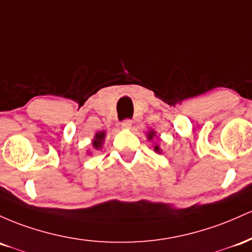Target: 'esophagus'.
Wrapping results in <instances>:
<instances>
[{"label": "esophagus", "mask_w": 252, "mask_h": 252, "mask_svg": "<svg viewBox=\"0 0 252 252\" xmlns=\"http://www.w3.org/2000/svg\"><path fill=\"white\" fill-rule=\"evenodd\" d=\"M121 127H123L124 129H129L132 127V121L129 120V119H126V120H124L123 123H121Z\"/></svg>", "instance_id": "1"}]
</instances>
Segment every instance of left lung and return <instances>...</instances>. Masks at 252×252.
<instances>
[{"mask_svg":"<svg viewBox=\"0 0 252 252\" xmlns=\"http://www.w3.org/2000/svg\"><path fill=\"white\" fill-rule=\"evenodd\" d=\"M155 135H156V131H154V129H151V131L148 132V134H146V137H148L149 140H152L155 138ZM155 151L157 152V154H162V150H160V148L158 145H155L154 148Z\"/></svg>","mask_w":252,"mask_h":252,"instance_id":"8db88e82","label":"left lung"}]
</instances>
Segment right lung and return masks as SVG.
I'll return each mask as SVG.
<instances>
[{
	"label": "right lung",
	"mask_w": 252,
	"mask_h": 252,
	"mask_svg": "<svg viewBox=\"0 0 252 252\" xmlns=\"http://www.w3.org/2000/svg\"><path fill=\"white\" fill-rule=\"evenodd\" d=\"M104 138H106V131L97 132V133L94 135V139H93V143H92L93 144V148H94L95 150H101V149H102ZM89 154H90V152H89Z\"/></svg>",
	"instance_id": "1"
}]
</instances>
